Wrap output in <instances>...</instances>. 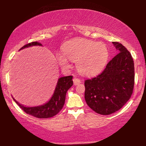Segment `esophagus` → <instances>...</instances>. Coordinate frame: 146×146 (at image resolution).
Instances as JSON below:
<instances>
[{"label": "esophagus", "instance_id": "esophagus-1", "mask_svg": "<svg viewBox=\"0 0 146 146\" xmlns=\"http://www.w3.org/2000/svg\"><path fill=\"white\" fill-rule=\"evenodd\" d=\"M73 82H74V84L75 86L81 83V80L79 78H74L73 79Z\"/></svg>", "mask_w": 146, "mask_h": 146}]
</instances>
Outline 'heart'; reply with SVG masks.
Returning <instances> with one entry per match:
<instances>
[{"label":"heart","instance_id":"1","mask_svg":"<svg viewBox=\"0 0 146 146\" xmlns=\"http://www.w3.org/2000/svg\"><path fill=\"white\" fill-rule=\"evenodd\" d=\"M108 54V50L104 43L80 39L66 44L63 48V54L57 55V60L64 68L70 67L69 60L77 62L76 67L80 72L94 75L105 67Z\"/></svg>","mask_w":146,"mask_h":146}]
</instances>
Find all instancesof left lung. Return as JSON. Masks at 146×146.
Listing matches in <instances>:
<instances>
[{
	"label": "left lung",
	"instance_id": "8db88e82",
	"mask_svg": "<svg viewBox=\"0 0 146 146\" xmlns=\"http://www.w3.org/2000/svg\"><path fill=\"white\" fill-rule=\"evenodd\" d=\"M112 43L117 54L102 72L84 82L86 104L101 115L121 109L130 98L134 86V63L130 52L121 44Z\"/></svg>",
	"mask_w": 146,
	"mask_h": 146
}]
</instances>
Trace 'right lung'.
I'll list each match as a JSON object with an SVG mask.
<instances>
[{"mask_svg":"<svg viewBox=\"0 0 146 146\" xmlns=\"http://www.w3.org/2000/svg\"><path fill=\"white\" fill-rule=\"evenodd\" d=\"M33 46H42V44L38 42H33L24 46L20 49V50ZM72 78V76L60 78L58 80L52 96L47 103L43 105L35 107H26L13 99L15 102L19 106V107L28 114L38 118L52 117L59 113V111L62 109L65 102L67 91L73 85Z\"/></svg>","mask_w":146,"mask_h":146,"instance_id":"add662e5","label":"right lung"}]
</instances>
